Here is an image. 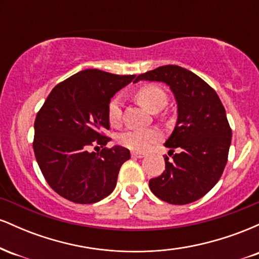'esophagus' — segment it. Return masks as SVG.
I'll list each match as a JSON object with an SVG mask.
<instances>
[{"label":"esophagus","instance_id":"34e87169","mask_svg":"<svg viewBox=\"0 0 259 259\" xmlns=\"http://www.w3.org/2000/svg\"><path fill=\"white\" fill-rule=\"evenodd\" d=\"M145 156H146V154L142 153V152H133L132 153L133 158H144Z\"/></svg>","mask_w":259,"mask_h":259}]
</instances>
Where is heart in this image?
<instances>
[{
  "mask_svg": "<svg viewBox=\"0 0 259 259\" xmlns=\"http://www.w3.org/2000/svg\"><path fill=\"white\" fill-rule=\"evenodd\" d=\"M135 99L146 107L148 111L157 112L167 105L168 96L165 91L158 85L146 84L142 85L135 91ZM108 120L112 126H119L123 118V109H121V100L119 97H114L111 100L107 109ZM160 139L159 130L153 129H127L118 136V142L121 146L133 151L144 152L151 145L157 142Z\"/></svg>",
  "mask_w": 259,
  "mask_h": 259,
  "instance_id": "1",
  "label": "heart"
}]
</instances>
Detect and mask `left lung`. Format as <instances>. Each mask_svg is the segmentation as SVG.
I'll return each mask as SVG.
<instances>
[{
  "instance_id": "obj_1",
  "label": "left lung",
  "mask_w": 259,
  "mask_h": 259,
  "mask_svg": "<svg viewBox=\"0 0 259 259\" xmlns=\"http://www.w3.org/2000/svg\"><path fill=\"white\" fill-rule=\"evenodd\" d=\"M139 80L165 82L178 103L177 125L165 141L173 159L164 157L165 170L150 180L151 191L170 204L200 200L218 183L228 162L231 127L221 99L204 80L179 65L158 67L140 74Z\"/></svg>"
}]
</instances>
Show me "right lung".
<instances>
[{"mask_svg":"<svg viewBox=\"0 0 259 259\" xmlns=\"http://www.w3.org/2000/svg\"><path fill=\"white\" fill-rule=\"evenodd\" d=\"M136 75L85 69L53 88L35 119L32 148L47 184L65 200L90 204L114 190L129 150L111 140L107 109L113 95ZM92 146L104 148L90 153ZM97 148V147H96Z\"/></svg>","mask_w":259,"mask_h":259,"instance_id":"obj_1","label":"right lung"}]
</instances>
